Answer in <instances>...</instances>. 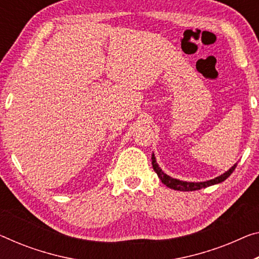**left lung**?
I'll list each match as a JSON object with an SVG mask.
<instances>
[{
    "label": "left lung",
    "mask_w": 259,
    "mask_h": 259,
    "mask_svg": "<svg viewBox=\"0 0 259 259\" xmlns=\"http://www.w3.org/2000/svg\"><path fill=\"white\" fill-rule=\"evenodd\" d=\"M152 164H153L154 171L157 174L158 178H160L163 184L168 186V188L177 190V191H196V190L208 188V186L215 185V184H219V183H222L224 181H226L227 178H228L230 175L233 174V171L235 170L237 163H235L232 168H230L229 170H227L226 172H224L222 175H220V176L213 178V180L205 181V182H186V181H180V180H177V178L170 177L169 175L163 172L162 169L160 168V165L157 164L154 153L152 155Z\"/></svg>",
    "instance_id": "obj_1"
}]
</instances>
